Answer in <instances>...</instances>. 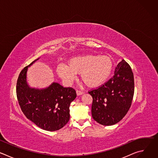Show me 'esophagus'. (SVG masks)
<instances>
[{
    "label": "esophagus",
    "instance_id": "obj_1",
    "mask_svg": "<svg viewBox=\"0 0 158 158\" xmlns=\"http://www.w3.org/2000/svg\"><path fill=\"white\" fill-rule=\"evenodd\" d=\"M76 93H77V96H79V95H82L84 93H83V91H79V90H77V91H76Z\"/></svg>",
    "mask_w": 158,
    "mask_h": 158
}]
</instances>
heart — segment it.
<instances>
[{"instance_id": "1", "label": "heart", "mask_w": 158, "mask_h": 158, "mask_svg": "<svg viewBox=\"0 0 158 158\" xmlns=\"http://www.w3.org/2000/svg\"><path fill=\"white\" fill-rule=\"evenodd\" d=\"M113 68L110 57L93 54H85L71 58L67 64H59L57 75L67 84H71L76 74H81L82 82L89 87H97L106 82Z\"/></svg>"}]
</instances>
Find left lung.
Instances as JSON below:
<instances>
[{"label":"left lung","mask_w":158,"mask_h":158,"mask_svg":"<svg viewBox=\"0 0 158 158\" xmlns=\"http://www.w3.org/2000/svg\"><path fill=\"white\" fill-rule=\"evenodd\" d=\"M134 92V75L124 59L116 67L114 76L99 87L88 93L93 97L92 116L98 123L111 126L127 114Z\"/></svg>","instance_id":"1"}]
</instances>
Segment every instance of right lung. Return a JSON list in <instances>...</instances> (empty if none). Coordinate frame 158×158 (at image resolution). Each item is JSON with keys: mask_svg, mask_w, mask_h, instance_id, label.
<instances>
[{"mask_svg": "<svg viewBox=\"0 0 158 158\" xmlns=\"http://www.w3.org/2000/svg\"><path fill=\"white\" fill-rule=\"evenodd\" d=\"M39 59L20 73L16 85L17 98L28 119L44 130L57 131L69 121L70 104L77 94L73 87H64L57 82L43 89L31 88L26 81L27 69Z\"/></svg>", "mask_w": 158, "mask_h": 158, "instance_id": "right-lung-1", "label": "right lung"}]
</instances>
